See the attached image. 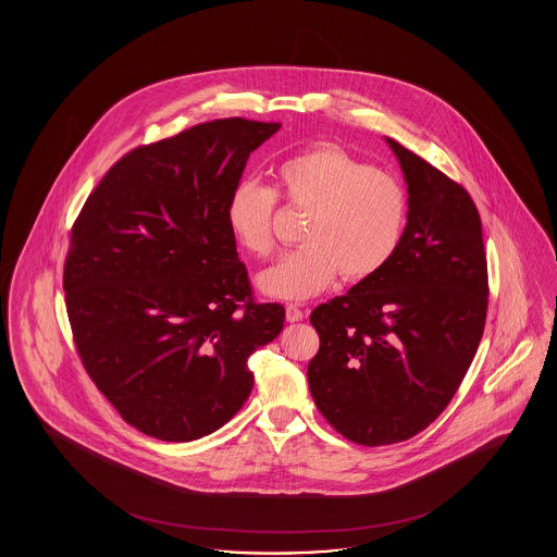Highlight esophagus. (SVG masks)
<instances>
[{
	"mask_svg": "<svg viewBox=\"0 0 557 557\" xmlns=\"http://www.w3.org/2000/svg\"><path fill=\"white\" fill-rule=\"evenodd\" d=\"M286 319H288L290 323H296V321H302V319H305V313H302L296 305H288V307H286Z\"/></svg>",
	"mask_w": 557,
	"mask_h": 557,
	"instance_id": "34e87169",
	"label": "esophagus"
}]
</instances>
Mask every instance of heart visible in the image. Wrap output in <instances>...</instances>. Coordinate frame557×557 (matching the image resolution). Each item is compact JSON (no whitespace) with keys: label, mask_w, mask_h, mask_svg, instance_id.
Masks as SVG:
<instances>
[{"label":"heart","mask_w":557,"mask_h":557,"mask_svg":"<svg viewBox=\"0 0 557 557\" xmlns=\"http://www.w3.org/2000/svg\"><path fill=\"white\" fill-rule=\"evenodd\" d=\"M275 189L242 182L227 202L239 248L267 257L275 246L277 196L309 211L296 250L259 275V290L277 300H309L343 273L363 282L391 263L407 225V194L397 177L371 169L338 146H315L275 166Z\"/></svg>","instance_id":"b5f03b06"}]
</instances>
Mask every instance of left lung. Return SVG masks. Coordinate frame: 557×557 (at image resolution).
<instances>
[{
    "instance_id": "left-lung-1",
    "label": "left lung",
    "mask_w": 557,
    "mask_h": 557,
    "mask_svg": "<svg viewBox=\"0 0 557 557\" xmlns=\"http://www.w3.org/2000/svg\"><path fill=\"white\" fill-rule=\"evenodd\" d=\"M407 184L395 257L311 313L309 388L345 438L380 447L432 424L476 355L488 307L482 223L470 194L386 137Z\"/></svg>"
}]
</instances>
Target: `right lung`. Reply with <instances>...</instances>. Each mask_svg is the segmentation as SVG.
Wrapping results in <instances>:
<instances>
[{"mask_svg": "<svg viewBox=\"0 0 557 557\" xmlns=\"http://www.w3.org/2000/svg\"><path fill=\"white\" fill-rule=\"evenodd\" d=\"M280 123L216 119L116 160L85 200L64 263L83 368L127 424L169 443L227 424L250 395L248 357L286 311L259 305L227 202Z\"/></svg>", "mask_w": 557, "mask_h": 557, "instance_id": "obj_1", "label": "right lung"}]
</instances>
